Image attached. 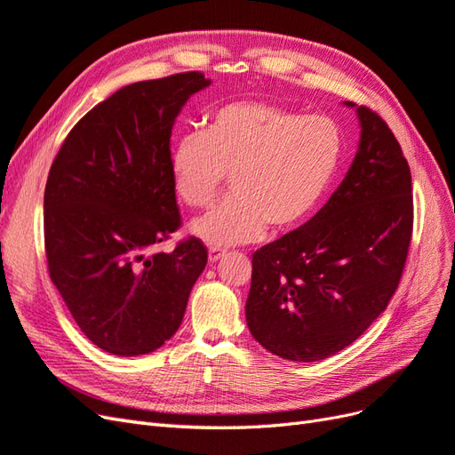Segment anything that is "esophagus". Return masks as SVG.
<instances>
[{
    "mask_svg": "<svg viewBox=\"0 0 455 455\" xmlns=\"http://www.w3.org/2000/svg\"><path fill=\"white\" fill-rule=\"evenodd\" d=\"M226 249H220V246H211V249H209V259L212 261V264H214V261H218L220 258H222V256H226Z\"/></svg>",
    "mask_w": 455,
    "mask_h": 455,
    "instance_id": "34e87169",
    "label": "esophagus"
}]
</instances>
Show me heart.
<instances>
[{
    "label": "heart",
    "mask_w": 455,
    "mask_h": 455,
    "mask_svg": "<svg viewBox=\"0 0 455 455\" xmlns=\"http://www.w3.org/2000/svg\"><path fill=\"white\" fill-rule=\"evenodd\" d=\"M346 132L330 116H306L264 100L218 106L209 132L189 131L171 151L178 197L211 209L235 174L237 194L194 224L211 244H235L266 229L291 231L323 204L339 174Z\"/></svg>",
    "instance_id": "b5f03b06"
}]
</instances>
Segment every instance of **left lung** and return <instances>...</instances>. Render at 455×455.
<instances>
[{"label": "left lung", "instance_id": "left-lung-1", "mask_svg": "<svg viewBox=\"0 0 455 455\" xmlns=\"http://www.w3.org/2000/svg\"><path fill=\"white\" fill-rule=\"evenodd\" d=\"M356 112L361 144L346 180L309 222L252 254L246 324L281 359L323 361L351 346L403 277L410 167L387 123L366 106Z\"/></svg>", "mask_w": 455, "mask_h": 455}]
</instances>
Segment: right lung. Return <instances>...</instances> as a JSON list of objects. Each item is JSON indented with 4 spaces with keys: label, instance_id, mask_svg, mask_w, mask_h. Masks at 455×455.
<instances>
[{
    "label": "right lung",
    "instance_id": "right-lung-1",
    "mask_svg": "<svg viewBox=\"0 0 455 455\" xmlns=\"http://www.w3.org/2000/svg\"><path fill=\"white\" fill-rule=\"evenodd\" d=\"M201 72L139 81L96 104L68 132L45 186L49 277L94 346L136 356L180 326L209 251L201 239L154 251L182 226L171 134Z\"/></svg>",
    "mask_w": 455,
    "mask_h": 455
}]
</instances>
